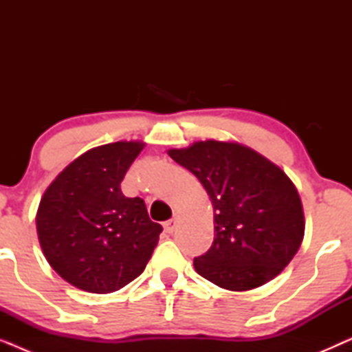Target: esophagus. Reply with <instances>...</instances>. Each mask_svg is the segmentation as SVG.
Returning a JSON list of instances; mask_svg holds the SVG:
<instances>
[{
	"label": "esophagus",
	"mask_w": 352,
	"mask_h": 352,
	"mask_svg": "<svg viewBox=\"0 0 352 352\" xmlns=\"http://www.w3.org/2000/svg\"><path fill=\"white\" fill-rule=\"evenodd\" d=\"M163 226H165V230L168 234H173V232H175V229H176V218L166 221V223Z\"/></svg>",
	"instance_id": "34e87169"
}]
</instances>
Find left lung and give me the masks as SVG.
<instances>
[{
	"instance_id": "left-lung-1",
	"label": "left lung",
	"mask_w": 352,
	"mask_h": 352,
	"mask_svg": "<svg viewBox=\"0 0 352 352\" xmlns=\"http://www.w3.org/2000/svg\"><path fill=\"white\" fill-rule=\"evenodd\" d=\"M205 187L214 211V240L194 259L195 271L230 292L272 280L305 237L295 184L280 166L239 142L197 141L168 151Z\"/></svg>"
}]
</instances>
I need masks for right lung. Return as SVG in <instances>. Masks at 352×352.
Masks as SVG:
<instances>
[{"label":"right lung","instance_id":"obj_1","mask_svg":"<svg viewBox=\"0 0 352 352\" xmlns=\"http://www.w3.org/2000/svg\"><path fill=\"white\" fill-rule=\"evenodd\" d=\"M146 144L118 141L89 148L62 170L41 197L36 232L59 276L89 293L117 292L141 276L162 226L120 184Z\"/></svg>","mask_w":352,"mask_h":352}]
</instances>
